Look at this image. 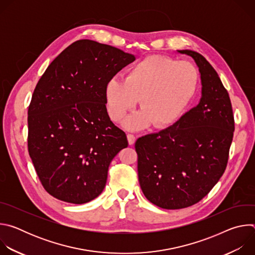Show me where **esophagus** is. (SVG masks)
Returning <instances> with one entry per match:
<instances>
[{"instance_id": "1", "label": "esophagus", "mask_w": 255, "mask_h": 255, "mask_svg": "<svg viewBox=\"0 0 255 255\" xmlns=\"http://www.w3.org/2000/svg\"><path fill=\"white\" fill-rule=\"evenodd\" d=\"M127 139H128V143H129V145H133L134 144V142H135V140H136V138H135V136L133 135V134H127Z\"/></svg>"}]
</instances>
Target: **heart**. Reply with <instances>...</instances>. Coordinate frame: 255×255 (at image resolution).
I'll return each instance as SVG.
<instances>
[{"instance_id":"b5f03b06","label":"heart","mask_w":255,"mask_h":255,"mask_svg":"<svg viewBox=\"0 0 255 255\" xmlns=\"http://www.w3.org/2000/svg\"><path fill=\"white\" fill-rule=\"evenodd\" d=\"M197 68L188 61L163 55H150L132 65L124 81L111 79L105 88L107 111L121 122L139 100L142 111L129 117L125 127L138 130L152 123L155 128L173 124L196 94Z\"/></svg>"}]
</instances>
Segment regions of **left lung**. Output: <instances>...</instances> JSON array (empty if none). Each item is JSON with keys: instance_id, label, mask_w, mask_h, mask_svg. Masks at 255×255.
<instances>
[{"instance_id": "1", "label": "left lung", "mask_w": 255, "mask_h": 255, "mask_svg": "<svg viewBox=\"0 0 255 255\" xmlns=\"http://www.w3.org/2000/svg\"><path fill=\"white\" fill-rule=\"evenodd\" d=\"M202 99L172 126L135 142L140 188L159 208L183 209L206 197L224 173L235 130L229 94L209 61L192 50Z\"/></svg>"}]
</instances>
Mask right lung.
<instances>
[{
	"label": "right lung",
	"mask_w": 255,
	"mask_h": 255,
	"mask_svg": "<svg viewBox=\"0 0 255 255\" xmlns=\"http://www.w3.org/2000/svg\"><path fill=\"white\" fill-rule=\"evenodd\" d=\"M134 55L83 39L66 47L38 81L28 108V152L45 191L85 204L104 190L108 168L128 146L106 108L107 83Z\"/></svg>",
	"instance_id": "obj_1"
}]
</instances>
